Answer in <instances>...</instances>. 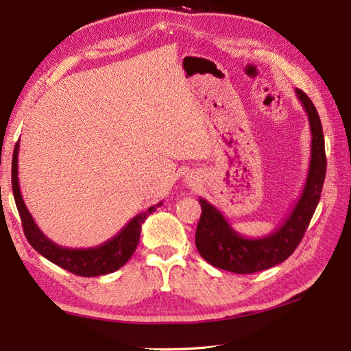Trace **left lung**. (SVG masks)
<instances>
[{
    "label": "left lung",
    "instance_id": "obj_1",
    "mask_svg": "<svg viewBox=\"0 0 351 351\" xmlns=\"http://www.w3.org/2000/svg\"><path fill=\"white\" fill-rule=\"evenodd\" d=\"M295 93L308 114L312 137L311 160L302 195L280 226L263 238L243 237L217 208L202 197L199 199L202 214L196 229V247L206 263L221 270L250 274L283 263L297 249L315 213L327 166L323 126L308 95L299 88H295Z\"/></svg>",
    "mask_w": 351,
    "mask_h": 351
}]
</instances>
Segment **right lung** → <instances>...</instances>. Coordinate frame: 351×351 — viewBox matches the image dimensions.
I'll return each mask as SVG.
<instances>
[{
  "label": "right lung",
  "mask_w": 351,
  "mask_h": 351,
  "mask_svg": "<svg viewBox=\"0 0 351 351\" xmlns=\"http://www.w3.org/2000/svg\"><path fill=\"white\" fill-rule=\"evenodd\" d=\"M18 154L19 140L18 143L14 145L12 158V190L14 202H16L18 206V213L21 215L24 234L28 243L33 245V249L36 252H39L43 258L51 261L52 264L62 267L64 270H68L73 274L83 276V278H95V276L113 273L128 263V259L137 249L141 225H143V221L147 219V215L152 214L158 206H161L162 202H158L154 206H149L147 211L137 214L136 217H132L126 223L121 232L114 235L113 238H110L108 241L96 245V247H62V245L51 241L49 238L42 232L39 226L36 225V221L33 220L32 214L27 210L19 189Z\"/></svg>",
  "instance_id": "1"
}]
</instances>
